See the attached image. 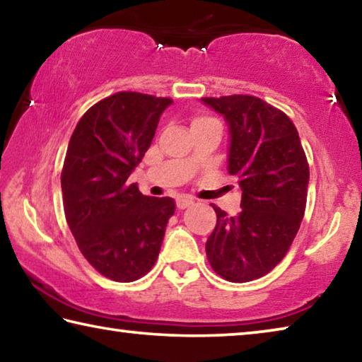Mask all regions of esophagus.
Returning a JSON list of instances; mask_svg holds the SVG:
<instances>
[{
	"instance_id": "34e87169",
	"label": "esophagus",
	"mask_w": 362,
	"mask_h": 362,
	"mask_svg": "<svg viewBox=\"0 0 362 362\" xmlns=\"http://www.w3.org/2000/svg\"><path fill=\"white\" fill-rule=\"evenodd\" d=\"M193 204V199L192 198H187V196H180V198H177V207L179 209H187Z\"/></svg>"
}]
</instances>
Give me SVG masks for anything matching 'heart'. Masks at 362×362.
Wrapping results in <instances>:
<instances>
[{"instance_id": "heart-1", "label": "heart", "mask_w": 362, "mask_h": 362, "mask_svg": "<svg viewBox=\"0 0 362 362\" xmlns=\"http://www.w3.org/2000/svg\"><path fill=\"white\" fill-rule=\"evenodd\" d=\"M207 121H212L211 118H196L193 121V124H201V122H207Z\"/></svg>"}]
</instances>
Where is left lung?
Wrapping results in <instances>:
<instances>
[{
  "label": "left lung",
  "instance_id": "8db88e82",
  "mask_svg": "<svg viewBox=\"0 0 362 362\" xmlns=\"http://www.w3.org/2000/svg\"><path fill=\"white\" fill-rule=\"evenodd\" d=\"M230 132L228 173L241 187L235 217L214 206L217 225L206 243L214 272L247 283L284 259L302 222L310 169L289 116L254 95L203 97Z\"/></svg>",
  "mask_w": 362,
  "mask_h": 362
}]
</instances>
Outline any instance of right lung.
<instances>
[{
    "instance_id": "1",
    "label": "right lung",
    "mask_w": 362,
    "mask_h": 362,
    "mask_svg": "<svg viewBox=\"0 0 362 362\" xmlns=\"http://www.w3.org/2000/svg\"><path fill=\"white\" fill-rule=\"evenodd\" d=\"M173 100L116 93L83 115L62 169L65 218L84 259L118 283L142 278L155 265L174 216L173 198H153L127 179L155 137Z\"/></svg>"
}]
</instances>
